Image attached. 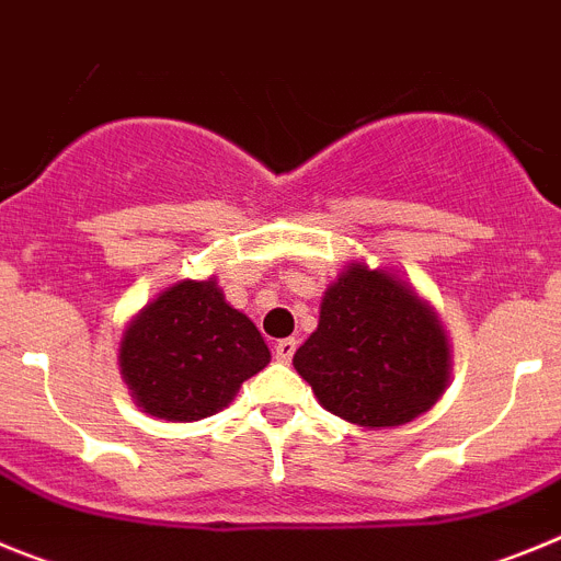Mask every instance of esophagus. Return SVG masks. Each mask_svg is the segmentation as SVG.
Segmentation results:
<instances>
[{
	"label": "esophagus",
	"mask_w": 561,
	"mask_h": 561,
	"mask_svg": "<svg viewBox=\"0 0 561 561\" xmlns=\"http://www.w3.org/2000/svg\"><path fill=\"white\" fill-rule=\"evenodd\" d=\"M295 351H297V340H277L275 342V356H277V362H291V356H295Z\"/></svg>",
	"instance_id": "obj_1"
}]
</instances>
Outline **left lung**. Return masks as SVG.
<instances>
[{"label": "left lung", "instance_id": "1", "mask_svg": "<svg viewBox=\"0 0 561 561\" xmlns=\"http://www.w3.org/2000/svg\"><path fill=\"white\" fill-rule=\"evenodd\" d=\"M297 374L325 410L359 427H399L447 388V336L433 311L388 272L354 264L320 306L297 348Z\"/></svg>", "mask_w": 561, "mask_h": 561}]
</instances>
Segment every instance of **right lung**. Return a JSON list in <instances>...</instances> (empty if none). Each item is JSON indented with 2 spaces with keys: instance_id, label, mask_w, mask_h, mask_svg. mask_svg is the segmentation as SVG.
I'll return each mask as SVG.
<instances>
[{
  "instance_id": "obj_1",
  "label": "right lung",
  "mask_w": 561,
  "mask_h": 561,
  "mask_svg": "<svg viewBox=\"0 0 561 561\" xmlns=\"http://www.w3.org/2000/svg\"><path fill=\"white\" fill-rule=\"evenodd\" d=\"M266 362L264 336L250 317L225 304L216 280H182L162 291L128 325L121 345L134 399L165 421L219 413Z\"/></svg>"
}]
</instances>
